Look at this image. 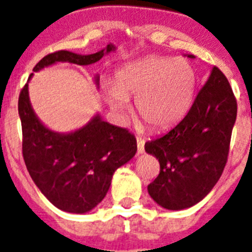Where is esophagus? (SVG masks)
Masks as SVG:
<instances>
[{
	"instance_id": "34e87169",
	"label": "esophagus",
	"mask_w": 252,
	"mask_h": 252,
	"mask_svg": "<svg viewBox=\"0 0 252 252\" xmlns=\"http://www.w3.org/2000/svg\"><path fill=\"white\" fill-rule=\"evenodd\" d=\"M136 144H138V154H143L144 152V139L138 136L136 138Z\"/></svg>"
}]
</instances>
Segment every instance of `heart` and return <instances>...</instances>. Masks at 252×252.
I'll use <instances>...</instances> for the list:
<instances>
[{
  "instance_id": "b5f03b06",
  "label": "heart",
  "mask_w": 252,
  "mask_h": 252,
  "mask_svg": "<svg viewBox=\"0 0 252 252\" xmlns=\"http://www.w3.org/2000/svg\"><path fill=\"white\" fill-rule=\"evenodd\" d=\"M196 71L185 58H144L124 66L116 86H106V100L118 114L128 110L135 97L136 114L152 130H162L180 121L194 100Z\"/></svg>"
}]
</instances>
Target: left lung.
Wrapping results in <instances>:
<instances>
[{
	"mask_svg": "<svg viewBox=\"0 0 252 252\" xmlns=\"http://www.w3.org/2000/svg\"><path fill=\"white\" fill-rule=\"evenodd\" d=\"M235 118L233 90L215 66L185 118L144 146L160 162L158 176L148 185L158 206L180 211L206 198L224 172Z\"/></svg>",
	"mask_w": 252,
	"mask_h": 252,
	"instance_id": "1",
	"label": "left lung"
}]
</instances>
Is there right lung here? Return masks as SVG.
I'll return each mask as SVG.
<instances>
[{
    "label": "right lung",
    "mask_w": 252,
    "mask_h": 252,
    "mask_svg": "<svg viewBox=\"0 0 252 252\" xmlns=\"http://www.w3.org/2000/svg\"><path fill=\"white\" fill-rule=\"evenodd\" d=\"M114 49L109 44L106 49L88 56L57 50L41 58L33 71L56 62L92 65ZM18 112L23 134L22 152L28 173L44 196L65 212L86 213L94 209L105 198L114 172L136 152L135 136L127 128L102 121L98 114L70 134L46 128L32 109L27 83L19 94Z\"/></svg>",
    "instance_id": "1"
}]
</instances>
